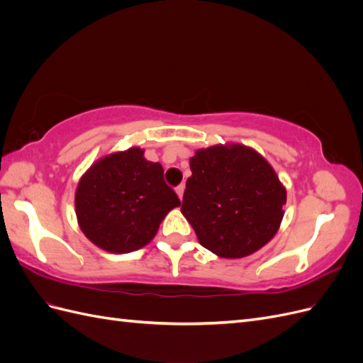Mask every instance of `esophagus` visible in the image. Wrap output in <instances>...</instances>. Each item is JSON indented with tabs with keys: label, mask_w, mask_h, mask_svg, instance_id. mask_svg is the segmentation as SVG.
I'll return each mask as SVG.
<instances>
[{
	"label": "esophagus",
	"mask_w": 363,
	"mask_h": 363,
	"mask_svg": "<svg viewBox=\"0 0 363 363\" xmlns=\"http://www.w3.org/2000/svg\"><path fill=\"white\" fill-rule=\"evenodd\" d=\"M175 192H177V195H179V199H180V200H183V192H184V184H180V186H177V188H175Z\"/></svg>",
	"instance_id": "34e87169"
}]
</instances>
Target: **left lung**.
Here are the masks:
<instances>
[{"label": "left lung", "mask_w": 363, "mask_h": 363, "mask_svg": "<svg viewBox=\"0 0 363 363\" xmlns=\"http://www.w3.org/2000/svg\"><path fill=\"white\" fill-rule=\"evenodd\" d=\"M182 213L199 242L218 257L240 259L279 232L286 188L256 150L219 144L195 151Z\"/></svg>", "instance_id": "8db88e82"}]
</instances>
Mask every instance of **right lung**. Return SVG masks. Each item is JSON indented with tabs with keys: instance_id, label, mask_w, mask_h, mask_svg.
<instances>
[{
	"instance_id": "1",
	"label": "right lung",
	"mask_w": 363,
	"mask_h": 363,
	"mask_svg": "<svg viewBox=\"0 0 363 363\" xmlns=\"http://www.w3.org/2000/svg\"><path fill=\"white\" fill-rule=\"evenodd\" d=\"M182 203L163 180L159 162L131 147L91 164L75 189L77 223L84 236L115 255L148 245L160 223Z\"/></svg>"
}]
</instances>
